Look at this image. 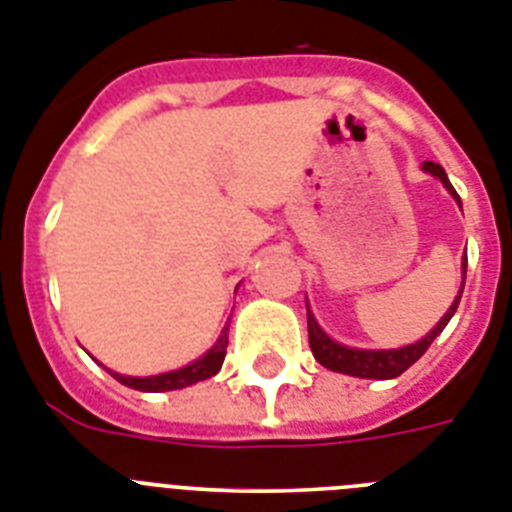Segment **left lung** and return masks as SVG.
<instances>
[{"instance_id":"1","label":"left lung","mask_w":512,"mask_h":512,"mask_svg":"<svg viewBox=\"0 0 512 512\" xmlns=\"http://www.w3.org/2000/svg\"><path fill=\"white\" fill-rule=\"evenodd\" d=\"M423 170L436 176L447 186L452 197L458 199L460 205V197L458 191L452 189L450 178L444 173L442 165H436V162L426 160L423 162ZM465 265H468V257H463V286H465ZM463 286H460V294L455 297L452 307L447 310L442 321L436 323L434 331L426 334L421 342L410 344V347H400V350H352V347H344V344H336L334 339H328L326 334L321 331V326L315 323L313 313L307 310V339H310V350H313L315 360L328 368V371H336V373H347V376H357V378H397L400 373H405L415 360H421V355L431 347L436 336L442 334L444 326L450 323V318L455 315L460 305V297H463Z\"/></svg>"}]
</instances>
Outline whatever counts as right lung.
Returning a JSON list of instances; mask_svg holds the SVG:
<instances>
[{
  "label": "right lung",
  "mask_w": 512,
  "mask_h": 512,
  "mask_svg": "<svg viewBox=\"0 0 512 512\" xmlns=\"http://www.w3.org/2000/svg\"><path fill=\"white\" fill-rule=\"evenodd\" d=\"M228 347V326L223 328V334L215 342V347L207 352L205 357H199L197 363L186 365L181 371H170L160 373V376H147V378H136V376H120V373H112L118 378L120 384L131 386V389H139V392H170V389H184L189 384H197V381H205V378L215 376L223 365V357H226Z\"/></svg>",
  "instance_id": "1"
}]
</instances>
